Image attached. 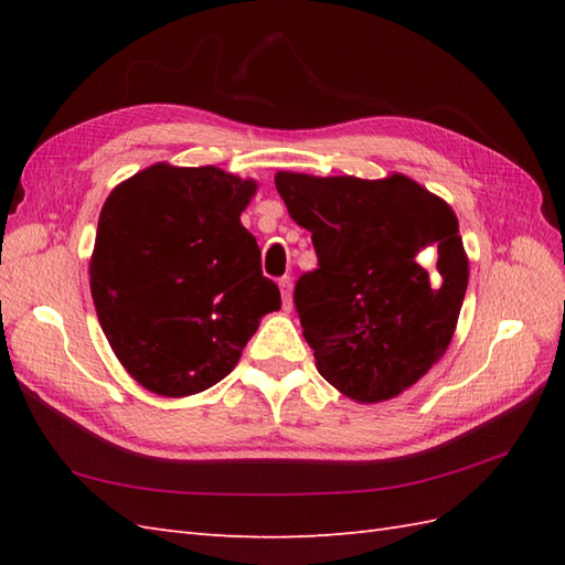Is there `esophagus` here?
<instances>
[{
	"label": "esophagus",
	"instance_id": "34e87169",
	"mask_svg": "<svg viewBox=\"0 0 565 565\" xmlns=\"http://www.w3.org/2000/svg\"><path fill=\"white\" fill-rule=\"evenodd\" d=\"M279 289H281V298H284V308L291 310V276H281L279 279Z\"/></svg>",
	"mask_w": 565,
	"mask_h": 565
}]
</instances>
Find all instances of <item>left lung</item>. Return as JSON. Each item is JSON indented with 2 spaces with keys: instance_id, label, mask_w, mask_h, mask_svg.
Instances as JSON below:
<instances>
[{
  "instance_id": "left-lung-1",
  "label": "left lung",
  "mask_w": 565,
  "mask_h": 565,
  "mask_svg": "<svg viewBox=\"0 0 565 565\" xmlns=\"http://www.w3.org/2000/svg\"><path fill=\"white\" fill-rule=\"evenodd\" d=\"M313 239L294 303L320 376L356 403L411 388L454 338L468 286L459 221L405 174L274 177Z\"/></svg>"
}]
</instances>
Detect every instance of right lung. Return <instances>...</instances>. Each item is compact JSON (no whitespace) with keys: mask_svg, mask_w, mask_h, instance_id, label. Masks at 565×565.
<instances>
[{"mask_svg":"<svg viewBox=\"0 0 565 565\" xmlns=\"http://www.w3.org/2000/svg\"><path fill=\"white\" fill-rule=\"evenodd\" d=\"M257 182L218 167L152 164L106 199L89 286L114 354L140 386L182 398L231 374L281 308L239 223Z\"/></svg>","mask_w":565,"mask_h":565,"instance_id":"obj_1","label":"right lung"}]
</instances>
